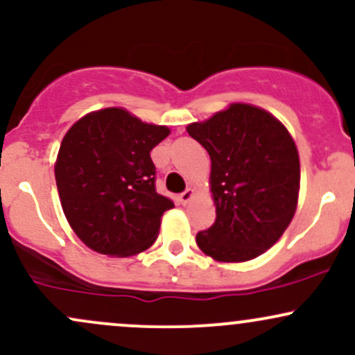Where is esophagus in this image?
<instances>
[{
    "label": "esophagus",
    "instance_id": "1",
    "mask_svg": "<svg viewBox=\"0 0 355 355\" xmlns=\"http://www.w3.org/2000/svg\"><path fill=\"white\" fill-rule=\"evenodd\" d=\"M178 197H180L182 204H187V202H189L190 198L193 197V190H192V189H187V190H184V192H182Z\"/></svg>",
    "mask_w": 355,
    "mask_h": 355
}]
</instances>
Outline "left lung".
<instances>
[{
	"mask_svg": "<svg viewBox=\"0 0 355 355\" xmlns=\"http://www.w3.org/2000/svg\"><path fill=\"white\" fill-rule=\"evenodd\" d=\"M187 131L212 162L216 222L198 232V248L224 263L258 258L282 237L297 209L300 159L290 133L249 104H232Z\"/></svg>",
	"mask_w": 355,
	"mask_h": 355,
	"instance_id": "obj_1",
	"label": "left lung"
}]
</instances>
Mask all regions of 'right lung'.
<instances>
[{
  "instance_id": "obj_1",
  "label": "right lung",
  "mask_w": 355,
  "mask_h": 355,
  "mask_svg": "<svg viewBox=\"0 0 355 355\" xmlns=\"http://www.w3.org/2000/svg\"><path fill=\"white\" fill-rule=\"evenodd\" d=\"M170 135L119 107L91 112L62 139L55 180L79 239L101 254L133 256L155 243L173 200L157 192L150 153Z\"/></svg>"
}]
</instances>
